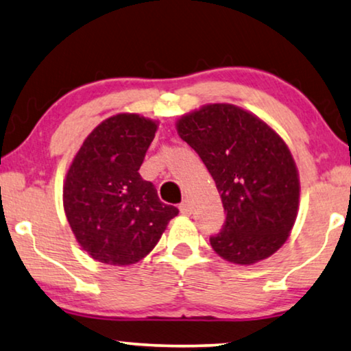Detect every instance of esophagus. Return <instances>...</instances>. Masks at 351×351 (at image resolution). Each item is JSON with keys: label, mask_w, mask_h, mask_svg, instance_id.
<instances>
[{"label": "esophagus", "mask_w": 351, "mask_h": 351, "mask_svg": "<svg viewBox=\"0 0 351 351\" xmlns=\"http://www.w3.org/2000/svg\"><path fill=\"white\" fill-rule=\"evenodd\" d=\"M180 211H181V214L182 216H191L192 214V205H191V202L189 200H184L180 205Z\"/></svg>", "instance_id": "34e87169"}]
</instances>
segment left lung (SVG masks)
Returning <instances> with one entry per match:
<instances>
[{
	"label": "left lung",
	"instance_id": "left-lung-1",
	"mask_svg": "<svg viewBox=\"0 0 351 351\" xmlns=\"http://www.w3.org/2000/svg\"><path fill=\"white\" fill-rule=\"evenodd\" d=\"M221 193L226 226L209 243L219 257L249 266L285 244L300 208L291 151L271 125L233 104H206L176 119Z\"/></svg>",
	"mask_w": 351,
	"mask_h": 351
}]
</instances>
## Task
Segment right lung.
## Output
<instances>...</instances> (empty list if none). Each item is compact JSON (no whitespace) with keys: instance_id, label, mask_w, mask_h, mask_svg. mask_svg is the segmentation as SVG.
I'll return each instance as SVG.
<instances>
[{"instance_id":"right-lung-1","label":"right lung","mask_w":351,"mask_h":351,"mask_svg":"<svg viewBox=\"0 0 351 351\" xmlns=\"http://www.w3.org/2000/svg\"><path fill=\"white\" fill-rule=\"evenodd\" d=\"M159 121L118 113L97 124L67 169L62 206L72 233L91 258L112 266L143 260L178 214L138 170Z\"/></svg>"}]
</instances>
